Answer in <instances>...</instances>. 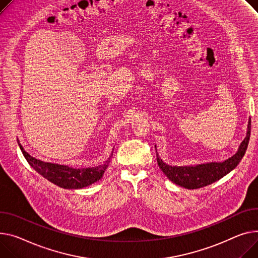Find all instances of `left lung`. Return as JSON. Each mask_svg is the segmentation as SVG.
Here are the masks:
<instances>
[{"instance_id":"left-lung-1","label":"left lung","mask_w":258,"mask_h":258,"mask_svg":"<svg viewBox=\"0 0 258 258\" xmlns=\"http://www.w3.org/2000/svg\"><path fill=\"white\" fill-rule=\"evenodd\" d=\"M251 133V119L248 123L247 136L233 157L222 163H208L196 166H170L164 163L157 154V162L164 174L174 183L185 188H199L212 184L228 174L241 162L248 147Z\"/></svg>"}]
</instances>
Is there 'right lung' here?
<instances>
[{
	"mask_svg": "<svg viewBox=\"0 0 258 258\" xmlns=\"http://www.w3.org/2000/svg\"><path fill=\"white\" fill-rule=\"evenodd\" d=\"M20 147L27 162L33 169H35L36 172H38L50 182L64 188H82L94 183L102 177L105 170L110 163L109 159L105 164L96 167L76 169L64 165L44 163L31 157L27 151H25L21 144Z\"/></svg>",
	"mask_w": 258,
	"mask_h": 258,
	"instance_id": "1",
	"label": "right lung"
}]
</instances>
